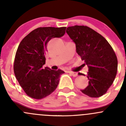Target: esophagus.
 Here are the masks:
<instances>
[{
    "label": "esophagus",
    "instance_id": "1",
    "mask_svg": "<svg viewBox=\"0 0 126 126\" xmlns=\"http://www.w3.org/2000/svg\"><path fill=\"white\" fill-rule=\"evenodd\" d=\"M69 73L71 74L73 77H77V73L75 72H72V71H69Z\"/></svg>",
    "mask_w": 126,
    "mask_h": 126
}]
</instances>
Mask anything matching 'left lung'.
<instances>
[{
    "label": "left lung",
    "instance_id": "obj_1",
    "mask_svg": "<svg viewBox=\"0 0 126 126\" xmlns=\"http://www.w3.org/2000/svg\"><path fill=\"white\" fill-rule=\"evenodd\" d=\"M66 33L76 46V51L88 66V85L80 91L91 97L105 94L116 77L118 60L109 42L101 34L85 25H74ZM79 76L84 74L79 72Z\"/></svg>",
    "mask_w": 126,
    "mask_h": 126
}]
</instances>
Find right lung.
Masks as SVG:
<instances>
[{
    "label": "right lung",
    "instance_id": "right-lung-1",
    "mask_svg": "<svg viewBox=\"0 0 126 126\" xmlns=\"http://www.w3.org/2000/svg\"><path fill=\"white\" fill-rule=\"evenodd\" d=\"M66 27H39L28 34L21 41L15 55L13 70L16 79L29 97L41 99L49 96L57 88L60 69L43 68L48 42L60 38L65 33Z\"/></svg>",
    "mask_w": 126,
    "mask_h": 126
}]
</instances>
